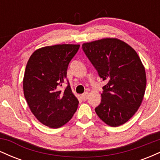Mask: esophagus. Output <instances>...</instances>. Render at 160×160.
<instances>
[{"mask_svg":"<svg viewBox=\"0 0 160 160\" xmlns=\"http://www.w3.org/2000/svg\"><path fill=\"white\" fill-rule=\"evenodd\" d=\"M88 96H89V92H85L83 93V94L81 95V98L83 101H86L88 98Z\"/></svg>","mask_w":160,"mask_h":160,"instance_id":"obj_1","label":"esophagus"}]
</instances>
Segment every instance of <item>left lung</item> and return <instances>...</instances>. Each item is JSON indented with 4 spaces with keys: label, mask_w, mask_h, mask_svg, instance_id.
Returning a JSON list of instances; mask_svg holds the SVG:
<instances>
[{
    "label": "left lung",
    "mask_w": 160,
    "mask_h": 160,
    "mask_svg": "<svg viewBox=\"0 0 160 160\" xmlns=\"http://www.w3.org/2000/svg\"><path fill=\"white\" fill-rule=\"evenodd\" d=\"M82 49L102 80V102L95 111L112 127L126 123L141 106L147 78L136 51L118 38H105L82 43Z\"/></svg>",
    "instance_id": "1"
}]
</instances>
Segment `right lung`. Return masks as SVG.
<instances>
[{
	"label": "right lung",
	"instance_id": "add662e5",
	"mask_svg": "<svg viewBox=\"0 0 160 160\" xmlns=\"http://www.w3.org/2000/svg\"><path fill=\"white\" fill-rule=\"evenodd\" d=\"M80 44H56L36 49L27 62L23 92L29 108L42 124L52 128L63 126L72 118L78 99L70 85L60 86L67 78L68 66Z\"/></svg>",
	"mask_w": 160,
	"mask_h": 160
}]
</instances>
